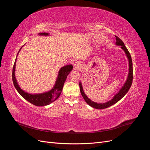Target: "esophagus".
Masks as SVG:
<instances>
[{"label": "esophagus", "mask_w": 150, "mask_h": 150, "mask_svg": "<svg viewBox=\"0 0 150 150\" xmlns=\"http://www.w3.org/2000/svg\"><path fill=\"white\" fill-rule=\"evenodd\" d=\"M81 64L78 62H76L74 64V69L76 70H79L81 69Z\"/></svg>", "instance_id": "esophagus-1"}]
</instances>
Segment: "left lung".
<instances>
[{
    "instance_id": "8db88e82",
    "label": "left lung",
    "mask_w": 150,
    "mask_h": 150,
    "mask_svg": "<svg viewBox=\"0 0 150 150\" xmlns=\"http://www.w3.org/2000/svg\"><path fill=\"white\" fill-rule=\"evenodd\" d=\"M115 37H116V45L121 46V48L123 50L125 54H126L127 57H128V61H129V73H128V78H127L125 84L122 86V87L120 90V91L116 94H115V96L113 97L112 99H111L110 101H108L106 103H95V102L91 101L90 99H89L87 97V96H86L85 93H84L83 88L82 84H81V82L79 83L80 91H81V95H82V96L83 97L85 101L87 103L89 106H91L94 108L99 109V110H100V109L107 108L108 107L113 105V104H115L117 101H119L120 99L122 98H123L125 96V94L128 92V91L131 87V84H132V82H133V62H132V59H131V55L128 51V49L126 47L123 42H122L118 37H117V36H115Z\"/></svg>"
}]
</instances>
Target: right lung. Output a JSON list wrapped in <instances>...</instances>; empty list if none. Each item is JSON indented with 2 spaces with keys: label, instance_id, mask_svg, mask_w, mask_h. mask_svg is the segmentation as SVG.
<instances>
[{
  "label": "right lung",
  "instance_id": "right-lung-1",
  "mask_svg": "<svg viewBox=\"0 0 150 150\" xmlns=\"http://www.w3.org/2000/svg\"><path fill=\"white\" fill-rule=\"evenodd\" d=\"M39 35H49V34L46 33H39ZM17 57V55L16 59L14 64H13V66L12 81H13V85H14L15 88L17 89L18 93H19L21 96L25 99V100H27L29 103L37 106H46L49 104H51V103L54 102V101H56L60 96V94L62 92L63 86H64V84L65 83L68 74L70 73V72L72 71V68H73L72 67V66L71 64H69L61 68L60 70L59 71V73H58V76L56 81L55 85H54V87L50 90L49 91L40 93V94H32L27 92H25L24 91L22 90L19 87V84H18L17 82L16 76H15V68H16V62Z\"/></svg>",
  "mask_w": 150,
  "mask_h": 150
}]
</instances>
